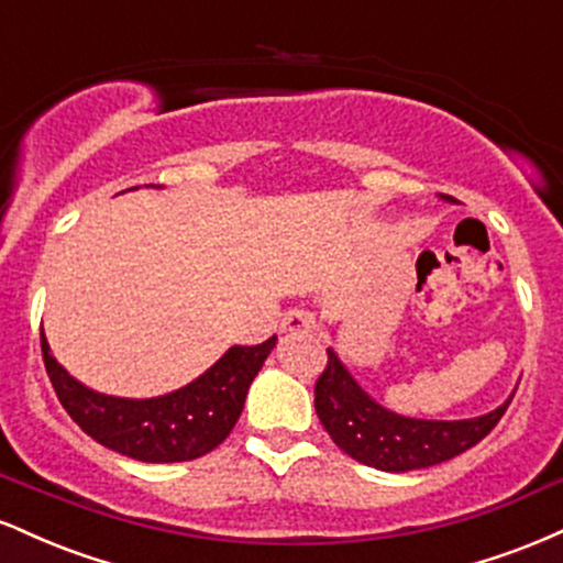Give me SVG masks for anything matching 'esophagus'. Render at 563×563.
Instances as JSON below:
<instances>
[{
  "label": "esophagus",
  "mask_w": 563,
  "mask_h": 563,
  "mask_svg": "<svg viewBox=\"0 0 563 563\" xmlns=\"http://www.w3.org/2000/svg\"><path fill=\"white\" fill-rule=\"evenodd\" d=\"M314 331V318L309 312H303V309H290L286 312V318H283V333H312Z\"/></svg>",
  "instance_id": "esophagus-1"
}]
</instances>
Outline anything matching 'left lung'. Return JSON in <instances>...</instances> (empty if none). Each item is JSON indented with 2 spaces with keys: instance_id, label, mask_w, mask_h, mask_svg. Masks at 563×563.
Wrapping results in <instances>:
<instances>
[{
  "instance_id": "8db88e82",
  "label": "left lung",
  "mask_w": 563,
  "mask_h": 563,
  "mask_svg": "<svg viewBox=\"0 0 563 563\" xmlns=\"http://www.w3.org/2000/svg\"><path fill=\"white\" fill-rule=\"evenodd\" d=\"M439 200L455 203V198L444 192H439ZM514 391L506 402L484 416L457 421L410 418L376 402L341 363L339 352L328 349V367L314 386V410L333 442L349 457L371 468L405 474L437 466L479 444L508 410Z\"/></svg>"
}]
</instances>
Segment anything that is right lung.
<instances>
[{
	"label": "right lung",
	"mask_w": 563,
	"mask_h": 563,
	"mask_svg": "<svg viewBox=\"0 0 563 563\" xmlns=\"http://www.w3.org/2000/svg\"><path fill=\"white\" fill-rule=\"evenodd\" d=\"M275 344L277 335L260 346H230L190 384L132 399L95 391L70 376L42 331L44 367L68 416L102 448L142 463L196 461L219 448L241 418L245 394Z\"/></svg>",
	"instance_id": "add662e5"
}]
</instances>
